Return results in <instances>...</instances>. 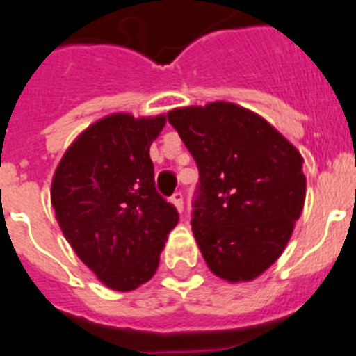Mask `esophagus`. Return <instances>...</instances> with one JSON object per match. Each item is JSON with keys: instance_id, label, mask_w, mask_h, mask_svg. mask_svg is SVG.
<instances>
[{"instance_id": "obj_1", "label": "esophagus", "mask_w": 356, "mask_h": 356, "mask_svg": "<svg viewBox=\"0 0 356 356\" xmlns=\"http://www.w3.org/2000/svg\"><path fill=\"white\" fill-rule=\"evenodd\" d=\"M172 202H173V206H175V208H177L179 211H183L184 210V202H183V193L181 192H175L172 195Z\"/></svg>"}]
</instances>
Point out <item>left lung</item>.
I'll list each match as a JSON object with an SVG mask.
<instances>
[{
	"mask_svg": "<svg viewBox=\"0 0 356 356\" xmlns=\"http://www.w3.org/2000/svg\"><path fill=\"white\" fill-rule=\"evenodd\" d=\"M199 168L192 232L228 282L257 279L284 252L306 199L302 155L270 122L215 101L168 112Z\"/></svg>",
	"mask_w": 356,
	"mask_h": 356,
	"instance_id": "1",
	"label": "left lung"
}]
</instances>
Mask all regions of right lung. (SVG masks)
Segmentation results:
<instances>
[{"instance_id":"add662e5","label":"right lung","mask_w":356,"mask_h":356,"mask_svg":"<svg viewBox=\"0 0 356 356\" xmlns=\"http://www.w3.org/2000/svg\"><path fill=\"white\" fill-rule=\"evenodd\" d=\"M166 115L112 113L68 146L50 201L63 235L95 277L132 291L154 277L179 213L155 190L150 145Z\"/></svg>"}]
</instances>
